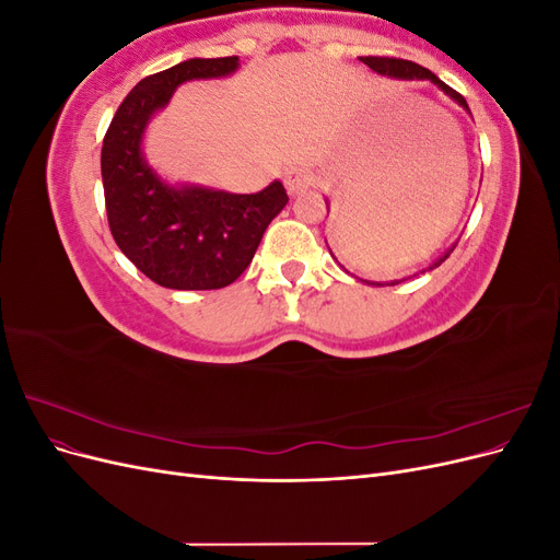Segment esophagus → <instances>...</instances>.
Returning a JSON list of instances; mask_svg holds the SVG:
<instances>
[{
  "instance_id": "1",
  "label": "esophagus",
  "mask_w": 560,
  "mask_h": 560,
  "mask_svg": "<svg viewBox=\"0 0 560 560\" xmlns=\"http://www.w3.org/2000/svg\"><path fill=\"white\" fill-rule=\"evenodd\" d=\"M284 186L287 191H290L292 196L294 194H303L306 189H311L313 186V175L311 171H306V167H290V171L284 173Z\"/></svg>"
}]
</instances>
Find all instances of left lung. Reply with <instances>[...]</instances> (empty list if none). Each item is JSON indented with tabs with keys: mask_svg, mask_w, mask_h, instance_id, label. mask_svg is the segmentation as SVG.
I'll return each mask as SVG.
<instances>
[{
	"mask_svg": "<svg viewBox=\"0 0 560 560\" xmlns=\"http://www.w3.org/2000/svg\"><path fill=\"white\" fill-rule=\"evenodd\" d=\"M362 62L364 65H369L371 70L374 72H378V74H383V77H389V79H401V81H413V79H428V81H432L434 86H439L442 89L451 100H455L457 105H460L463 109H467L469 112V107H467V100L457 93V91H453L451 86H446V83L439 79L436 74H432L428 67H420L418 62H411V60H399V58H378V56H366V58H362ZM455 247V245H453ZM453 247L444 254V257H439L432 266H428V268H422L420 273H428V270H432V268H436V266H442L446 259H448V254L453 252ZM406 280V278H404ZM362 282H366V284H376V287H385V284H399L401 280H395V282H369V280H362Z\"/></svg>",
	"mask_w": 560,
	"mask_h": 560,
	"instance_id": "8db88e82",
	"label": "left lung"
}]
</instances>
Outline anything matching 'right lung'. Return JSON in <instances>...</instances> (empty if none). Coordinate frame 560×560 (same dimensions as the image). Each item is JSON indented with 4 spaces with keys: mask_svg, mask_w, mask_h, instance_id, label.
<instances>
[{
    "mask_svg": "<svg viewBox=\"0 0 560 560\" xmlns=\"http://www.w3.org/2000/svg\"><path fill=\"white\" fill-rule=\"evenodd\" d=\"M238 56L191 58L151 74L116 109L103 140V186L114 241L142 273L167 290H222L238 280L264 231L287 206L280 182L259 194H229L163 182L142 154L147 124L184 81L238 70Z\"/></svg>",
    "mask_w": 560,
    "mask_h": 560,
    "instance_id": "right-lung-1",
    "label": "right lung"
}]
</instances>
